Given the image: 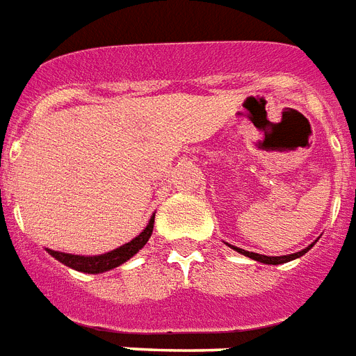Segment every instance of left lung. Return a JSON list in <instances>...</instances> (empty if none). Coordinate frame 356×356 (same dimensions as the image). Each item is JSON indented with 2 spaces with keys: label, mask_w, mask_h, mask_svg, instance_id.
<instances>
[{
  "label": "left lung",
  "mask_w": 356,
  "mask_h": 356,
  "mask_svg": "<svg viewBox=\"0 0 356 356\" xmlns=\"http://www.w3.org/2000/svg\"><path fill=\"white\" fill-rule=\"evenodd\" d=\"M235 250L244 254V256L252 257V259H256V261H261V263H267V265H280V263H287L291 261V259H297V257L305 256L306 252L310 250V246L305 248V250L297 252V254H289V256H280V257H270V256H261V254H254V252H248V250H243V248H237L235 246Z\"/></svg>",
  "instance_id": "left-lung-1"
}]
</instances>
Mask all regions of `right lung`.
I'll use <instances>...</instances> for the list:
<instances>
[{
    "label": "right lung",
    "instance_id": "1",
    "mask_svg": "<svg viewBox=\"0 0 356 356\" xmlns=\"http://www.w3.org/2000/svg\"><path fill=\"white\" fill-rule=\"evenodd\" d=\"M153 224H154V216L149 220L147 227L143 229L140 235L136 238H132L130 243L119 246L115 250L108 252V254H102V256H74V254H63V252H56V250H48L51 257H56L58 261H61L67 267L74 268V270H80V273H89V275H97V273H104V270H110V268L119 267L121 263H124L127 259L138 254L142 250L145 243L151 237L153 233Z\"/></svg>",
    "mask_w": 356,
    "mask_h": 356
}]
</instances>
